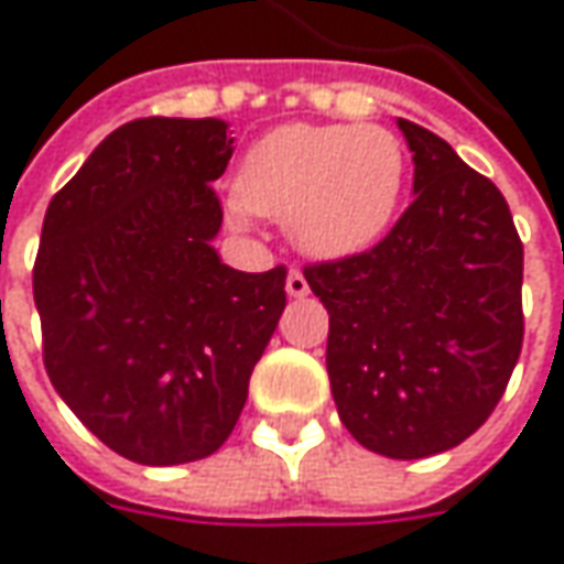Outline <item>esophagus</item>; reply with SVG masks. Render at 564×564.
<instances>
[{"mask_svg":"<svg viewBox=\"0 0 564 564\" xmlns=\"http://www.w3.org/2000/svg\"><path fill=\"white\" fill-rule=\"evenodd\" d=\"M285 292L292 294V297H304V294L311 292V285H307L304 272H301V270L289 272V279H285Z\"/></svg>","mask_w":564,"mask_h":564,"instance_id":"obj_1","label":"esophagus"}]
</instances>
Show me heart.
<instances>
[{
    "instance_id": "1",
    "label": "heart",
    "mask_w": 564,
    "mask_h": 564,
    "mask_svg": "<svg viewBox=\"0 0 564 564\" xmlns=\"http://www.w3.org/2000/svg\"><path fill=\"white\" fill-rule=\"evenodd\" d=\"M404 150L379 124H282L245 153L228 216H270L294 248L336 260L370 248L395 216Z\"/></svg>"
}]
</instances>
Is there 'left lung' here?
<instances>
[{"mask_svg": "<svg viewBox=\"0 0 564 564\" xmlns=\"http://www.w3.org/2000/svg\"><path fill=\"white\" fill-rule=\"evenodd\" d=\"M414 204L377 248L304 270L329 314L338 417L386 458L465 443L499 404L524 341V248L499 187L399 119Z\"/></svg>", "mask_w": 564, "mask_h": 564, "instance_id": "1", "label": "left lung"}]
</instances>
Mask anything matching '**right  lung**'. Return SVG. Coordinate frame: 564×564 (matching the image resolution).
<instances>
[{
	"mask_svg": "<svg viewBox=\"0 0 564 564\" xmlns=\"http://www.w3.org/2000/svg\"><path fill=\"white\" fill-rule=\"evenodd\" d=\"M223 119H134L55 194L33 263L43 364L99 443L185 465L226 443L285 311V267L241 272L213 248Z\"/></svg>",
	"mask_w": 564,
	"mask_h": 564,
	"instance_id": "1",
	"label": "right lung"
}]
</instances>
